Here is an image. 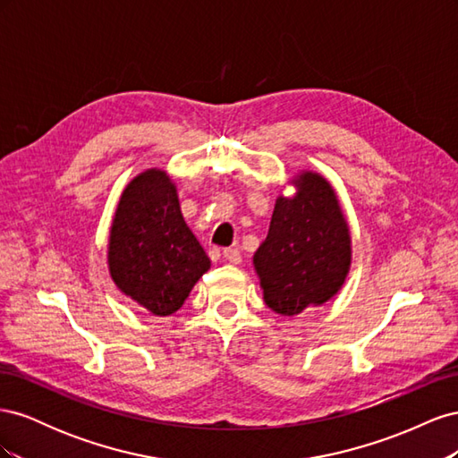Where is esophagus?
<instances>
[{"label":"esophagus","instance_id":"1","mask_svg":"<svg viewBox=\"0 0 458 458\" xmlns=\"http://www.w3.org/2000/svg\"><path fill=\"white\" fill-rule=\"evenodd\" d=\"M224 258L229 263H241V250H239V248H225Z\"/></svg>","mask_w":458,"mask_h":458}]
</instances>
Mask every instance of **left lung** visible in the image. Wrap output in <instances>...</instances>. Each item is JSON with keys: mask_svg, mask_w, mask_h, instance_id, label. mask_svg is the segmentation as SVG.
Here are the masks:
<instances>
[{"mask_svg": "<svg viewBox=\"0 0 458 458\" xmlns=\"http://www.w3.org/2000/svg\"><path fill=\"white\" fill-rule=\"evenodd\" d=\"M350 259V231L335 191L321 175H300L296 197L276 199L267 239L254 254L267 308L290 317L321 306L344 284Z\"/></svg>", "mask_w": 458, "mask_h": 458, "instance_id": "left-lung-1", "label": "left lung"}]
</instances>
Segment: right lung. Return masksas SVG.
I'll return each instance as SVG.
<instances>
[{
    "instance_id": "add662e5",
    "label": "right lung",
    "mask_w": 458,
    "mask_h": 458,
    "mask_svg": "<svg viewBox=\"0 0 458 458\" xmlns=\"http://www.w3.org/2000/svg\"><path fill=\"white\" fill-rule=\"evenodd\" d=\"M108 266L122 293L158 317L182 308L210 269V258L187 227L164 172L137 175L123 191L110 229Z\"/></svg>"
}]
</instances>
